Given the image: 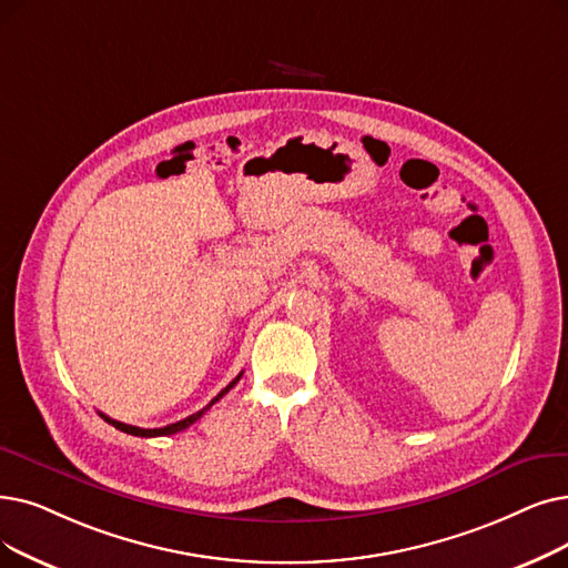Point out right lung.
<instances>
[{"instance_id":"1","label":"right lung","mask_w":568,"mask_h":568,"mask_svg":"<svg viewBox=\"0 0 568 568\" xmlns=\"http://www.w3.org/2000/svg\"><path fill=\"white\" fill-rule=\"evenodd\" d=\"M241 376H243V372L223 389V392H220L217 394V397L215 399H211V404L206 406V408H202V410H196V413H192V415H187L185 417V420H179V423H174V425H166V427H160V429H141V427H134V425H125V423H118V420H111V417L109 415H104V413H100L102 417H104V420L109 423V425H113L115 429H120V432H125V434H132V436H143V438H151V436H169V434H176V432H183V429H187L190 425H194L196 420H200V417L215 404V402H220V399H223L225 397V394L241 381Z\"/></svg>"}]
</instances>
